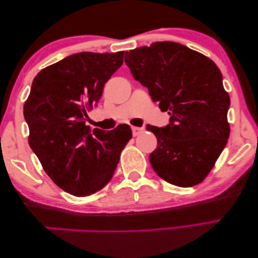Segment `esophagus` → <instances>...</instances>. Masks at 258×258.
I'll list each match as a JSON object with an SVG mask.
<instances>
[{
	"label": "esophagus",
	"instance_id": "1",
	"mask_svg": "<svg viewBox=\"0 0 258 258\" xmlns=\"http://www.w3.org/2000/svg\"><path fill=\"white\" fill-rule=\"evenodd\" d=\"M133 135L134 136H138L139 134H142L144 132V128H141V126H133Z\"/></svg>",
	"mask_w": 258,
	"mask_h": 258
}]
</instances>
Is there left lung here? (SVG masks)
Returning a JSON list of instances; mask_svg holds the SVG:
<instances>
[{"instance_id":"obj_1","label":"left lung","mask_w":258,"mask_h":258,"mask_svg":"<svg viewBox=\"0 0 258 258\" xmlns=\"http://www.w3.org/2000/svg\"><path fill=\"white\" fill-rule=\"evenodd\" d=\"M124 61L170 115L166 126L147 125L158 139L150 154L152 168L176 186L201 183L230 136V97L221 71L202 53L169 41L126 51Z\"/></svg>"}]
</instances>
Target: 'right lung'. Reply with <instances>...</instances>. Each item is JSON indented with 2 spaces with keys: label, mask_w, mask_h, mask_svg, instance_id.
Instances as JSON below:
<instances>
[{
  "label": "right lung",
  "mask_w": 258,
  "mask_h": 258,
  "mask_svg": "<svg viewBox=\"0 0 258 258\" xmlns=\"http://www.w3.org/2000/svg\"><path fill=\"white\" fill-rule=\"evenodd\" d=\"M123 51L79 52L42 70L24 105L28 143L54 184L75 197L103 188L132 138L128 124L105 132L86 125Z\"/></svg>",
  "instance_id": "right-lung-1"
}]
</instances>
